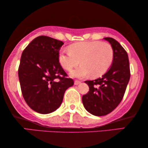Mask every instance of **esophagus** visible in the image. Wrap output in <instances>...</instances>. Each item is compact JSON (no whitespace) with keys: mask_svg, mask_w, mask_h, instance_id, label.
<instances>
[{"mask_svg":"<svg viewBox=\"0 0 148 148\" xmlns=\"http://www.w3.org/2000/svg\"><path fill=\"white\" fill-rule=\"evenodd\" d=\"M80 83H81L80 81H79V80H75L74 84H75V85H78L79 84H80Z\"/></svg>","mask_w":148,"mask_h":148,"instance_id":"1","label":"esophagus"}]
</instances>
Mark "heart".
<instances>
[{
  "mask_svg": "<svg viewBox=\"0 0 148 148\" xmlns=\"http://www.w3.org/2000/svg\"><path fill=\"white\" fill-rule=\"evenodd\" d=\"M69 52H60L58 61L64 70L70 71L79 64V67L71 73L73 76L97 78L102 76L112 66L114 50L108 42L96 41L79 42L71 44Z\"/></svg>",
  "mask_w": 148,
  "mask_h": 148,
  "instance_id": "obj_1",
  "label": "heart"
}]
</instances>
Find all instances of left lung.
<instances>
[{
	"instance_id": "8db88e82",
	"label": "left lung",
	"mask_w": 148,
	"mask_h": 148,
	"mask_svg": "<svg viewBox=\"0 0 148 148\" xmlns=\"http://www.w3.org/2000/svg\"><path fill=\"white\" fill-rule=\"evenodd\" d=\"M114 50V60L102 78L86 81L90 90L82 96L85 108L95 116H104L118 106L130 79L128 54L122 46L112 38H104Z\"/></svg>"
}]
</instances>
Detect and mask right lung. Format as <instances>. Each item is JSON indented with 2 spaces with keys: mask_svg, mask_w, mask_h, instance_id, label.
Masks as SVG:
<instances>
[{
  "mask_svg": "<svg viewBox=\"0 0 148 148\" xmlns=\"http://www.w3.org/2000/svg\"><path fill=\"white\" fill-rule=\"evenodd\" d=\"M63 44L60 40L40 36L21 54L18 75L22 95L28 106L40 114L56 110L65 91L74 84L58 61Z\"/></svg>",
  "mask_w": 148,
  "mask_h": 148,
  "instance_id": "add662e5",
  "label": "right lung"
}]
</instances>
